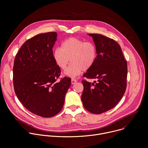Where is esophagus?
Returning a JSON list of instances; mask_svg holds the SVG:
<instances>
[{
    "instance_id": "34e87169",
    "label": "esophagus",
    "mask_w": 148,
    "mask_h": 148,
    "mask_svg": "<svg viewBox=\"0 0 148 148\" xmlns=\"http://www.w3.org/2000/svg\"><path fill=\"white\" fill-rule=\"evenodd\" d=\"M77 82V80H76V79H71V84H74L75 83H76Z\"/></svg>"
}]
</instances>
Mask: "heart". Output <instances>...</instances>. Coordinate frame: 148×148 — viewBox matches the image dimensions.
Here are the masks:
<instances>
[{
	"label": "heart",
	"instance_id": "obj_1",
	"mask_svg": "<svg viewBox=\"0 0 148 148\" xmlns=\"http://www.w3.org/2000/svg\"><path fill=\"white\" fill-rule=\"evenodd\" d=\"M53 58L56 64L63 70L67 69L71 60L72 63L65 74L73 78L93 66L97 58V50L92 42L70 37L62 42L61 48H57L53 51Z\"/></svg>",
	"mask_w": 148,
	"mask_h": 148
}]
</instances>
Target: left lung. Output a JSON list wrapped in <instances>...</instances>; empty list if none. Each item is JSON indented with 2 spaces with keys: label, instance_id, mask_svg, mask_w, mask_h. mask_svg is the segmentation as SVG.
Listing matches in <instances>:
<instances>
[{
  "label": "left lung",
  "instance_id": "8db88e82",
  "mask_svg": "<svg viewBox=\"0 0 148 148\" xmlns=\"http://www.w3.org/2000/svg\"><path fill=\"white\" fill-rule=\"evenodd\" d=\"M93 40L97 58L83 76L96 81L82 80L81 100L84 108L100 114L115 107L126 91L127 64L121 46L114 40L99 34H88Z\"/></svg>",
  "mask_w": 148,
  "mask_h": 148
}]
</instances>
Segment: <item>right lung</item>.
Segmentation results:
<instances>
[{"mask_svg":"<svg viewBox=\"0 0 148 148\" xmlns=\"http://www.w3.org/2000/svg\"><path fill=\"white\" fill-rule=\"evenodd\" d=\"M56 32L38 34L22 45L14 62L15 93L32 113L44 118L56 115L62 109L71 78L57 81L60 69L53 58Z\"/></svg>","mask_w":148,"mask_h":148,"instance_id":"obj_1","label":"right lung"}]
</instances>
